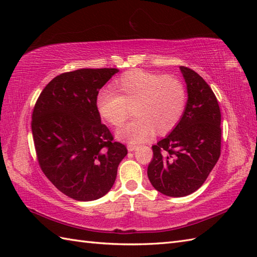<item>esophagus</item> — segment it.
<instances>
[{
  "instance_id": "obj_1",
  "label": "esophagus",
  "mask_w": 257,
  "mask_h": 257,
  "mask_svg": "<svg viewBox=\"0 0 257 257\" xmlns=\"http://www.w3.org/2000/svg\"><path fill=\"white\" fill-rule=\"evenodd\" d=\"M127 148H128L129 151H134V150H136V149L138 148V146L137 145H133V144H128Z\"/></svg>"
}]
</instances>
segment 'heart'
<instances>
[{
	"label": "heart",
	"instance_id": "obj_1",
	"mask_svg": "<svg viewBox=\"0 0 257 257\" xmlns=\"http://www.w3.org/2000/svg\"><path fill=\"white\" fill-rule=\"evenodd\" d=\"M112 91L102 89L96 97L98 114L129 144H138L150 136L167 135L177 127L187 108L188 94L183 81L174 75H161L141 69L125 72L111 84Z\"/></svg>",
	"mask_w": 257,
	"mask_h": 257
}]
</instances>
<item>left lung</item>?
I'll list each match as a JSON object with an SVG mask.
<instances>
[{
    "label": "left lung",
    "mask_w": 257,
    "mask_h": 257,
    "mask_svg": "<svg viewBox=\"0 0 257 257\" xmlns=\"http://www.w3.org/2000/svg\"><path fill=\"white\" fill-rule=\"evenodd\" d=\"M188 102L170 135L152 146L148 178L168 196L181 198L205 182L221 155V110L214 92L193 69L181 66Z\"/></svg>",
    "instance_id": "8db88e82"
}]
</instances>
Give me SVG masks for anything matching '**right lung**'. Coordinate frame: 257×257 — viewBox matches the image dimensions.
<instances>
[{"label":"right lung","instance_id":"add662e5","mask_svg":"<svg viewBox=\"0 0 257 257\" xmlns=\"http://www.w3.org/2000/svg\"><path fill=\"white\" fill-rule=\"evenodd\" d=\"M117 68H83L56 76L33 109L32 134L38 165L65 195L92 201L114 183L125 146L114 141L95 106Z\"/></svg>","mask_w":257,"mask_h":257}]
</instances>
